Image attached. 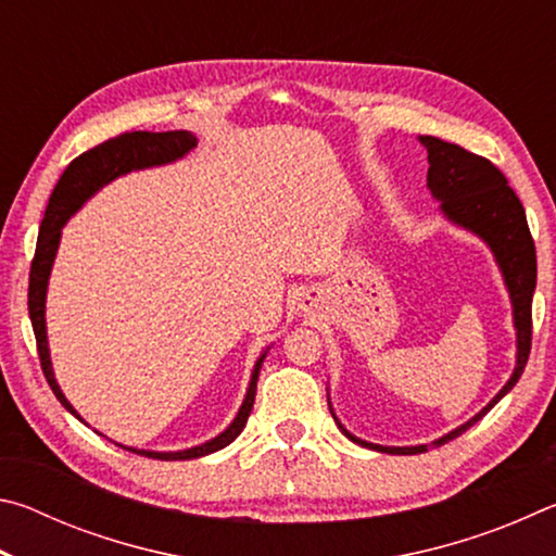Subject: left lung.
Listing matches in <instances>:
<instances>
[{"instance_id": "obj_1", "label": "left lung", "mask_w": 556, "mask_h": 556, "mask_svg": "<svg viewBox=\"0 0 556 556\" xmlns=\"http://www.w3.org/2000/svg\"><path fill=\"white\" fill-rule=\"evenodd\" d=\"M419 144L427 149V188L439 201V213L456 225V228L466 230L476 238H481L488 250L493 252L495 265L503 275V285L507 289L513 306V326H515V368L501 392L485 404V407L473 414L464 425L451 429L448 434L431 441L434 446L446 444V441L464 434L468 427L481 421L488 412H491L497 402H501L507 392H510L527 365L530 357V341H532V296L534 287H538V255H534V242L530 228H527L525 208L515 191L507 186V178L497 166H493L488 159L466 152L464 147L448 144L444 139L437 137H419ZM328 407H331V397H328ZM338 429L353 441L357 446L380 451V454L392 456H412L425 454L427 444L417 446H382L365 441L348 431L341 421H338L336 412L331 407Z\"/></svg>"}]
</instances>
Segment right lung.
<instances>
[{
  "mask_svg": "<svg viewBox=\"0 0 556 556\" xmlns=\"http://www.w3.org/2000/svg\"><path fill=\"white\" fill-rule=\"evenodd\" d=\"M195 144L199 142H195V137L188 135V131H127V135L108 139V142L92 147L90 152L73 159L68 168L63 172L61 181L53 188L49 208H46V215L41 220L36 255L31 262L29 316H31L36 345H39V357H41L46 380H49L55 397H59V402L73 414L75 419L83 421V417L75 412L73 404L65 400L61 384L55 382L51 351H49V333H46V294H49V279L55 262V252H59V244H61L63 225L68 223L73 215L83 208V203L92 199L102 186H108L110 181H115V178L125 176L129 172H142V168L174 164L191 152V149H195ZM267 353H269V345L262 351L255 368H252L248 392H244V400L240 404L238 414H235V419L230 421L228 429L220 431L218 437L203 441L199 446L181 448V451H149V448L117 444V441L115 444L127 451H135L139 456H149L159 460H191V458L208 456L213 451H220L228 444H232V441L240 437L244 425H248V417L257 394L260 368L262 363H265Z\"/></svg>",
  "mask_w": 556,
  "mask_h": 556,
  "instance_id": "obj_1",
  "label": "right lung"
}]
</instances>
